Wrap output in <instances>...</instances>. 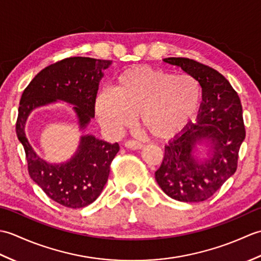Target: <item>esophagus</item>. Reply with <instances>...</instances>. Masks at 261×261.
I'll use <instances>...</instances> for the list:
<instances>
[{"label":"esophagus","instance_id":"esophagus-1","mask_svg":"<svg viewBox=\"0 0 261 261\" xmlns=\"http://www.w3.org/2000/svg\"><path fill=\"white\" fill-rule=\"evenodd\" d=\"M124 145L126 148H130L132 150H138V149H141L143 147L142 143L137 140H127Z\"/></svg>","mask_w":261,"mask_h":261}]
</instances>
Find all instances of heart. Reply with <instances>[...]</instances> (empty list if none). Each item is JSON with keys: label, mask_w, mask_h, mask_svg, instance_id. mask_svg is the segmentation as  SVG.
Instances as JSON below:
<instances>
[{"label": "heart", "mask_w": 261, "mask_h": 261, "mask_svg": "<svg viewBox=\"0 0 261 261\" xmlns=\"http://www.w3.org/2000/svg\"><path fill=\"white\" fill-rule=\"evenodd\" d=\"M201 96V86L190 75L136 66L118 76L113 92L98 94L95 113L113 135L130 127L139 115L140 125L149 136L168 139L195 116Z\"/></svg>", "instance_id": "1"}]
</instances>
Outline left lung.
Segmentation results:
<instances>
[{"label":"left lung","instance_id":"obj_1","mask_svg":"<svg viewBox=\"0 0 261 261\" xmlns=\"http://www.w3.org/2000/svg\"><path fill=\"white\" fill-rule=\"evenodd\" d=\"M164 62L179 66L198 81L203 102L196 123L165 147L162 166L154 173L156 180L176 201H206L238 167L240 146L246 138L240 97L229 81L210 66L182 57H169ZM203 139L208 140L213 148L209 158L198 164L191 153Z\"/></svg>","mask_w":261,"mask_h":261}]
</instances>
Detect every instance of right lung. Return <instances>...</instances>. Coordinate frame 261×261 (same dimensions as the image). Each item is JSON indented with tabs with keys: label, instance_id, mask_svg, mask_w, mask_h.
<instances>
[{
	"label": "right lung",
	"instance_id": "1",
	"mask_svg": "<svg viewBox=\"0 0 261 261\" xmlns=\"http://www.w3.org/2000/svg\"><path fill=\"white\" fill-rule=\"evenodd\" d=\"M111 60L69 57L47 66L25 87L20 99L15 130L25 151L28 171L33 181L53 201L69 208H82L99 196L110 175V166L120 150L119 143L82 137L79 151L70 162L50 165L37 156L24 134V124L32 110L56 99L74 104L81 127L95 113V101L102 71Z\"/></svg>",
	"mask_w": 261,
	"mask_h": 261
}]
</instances>
